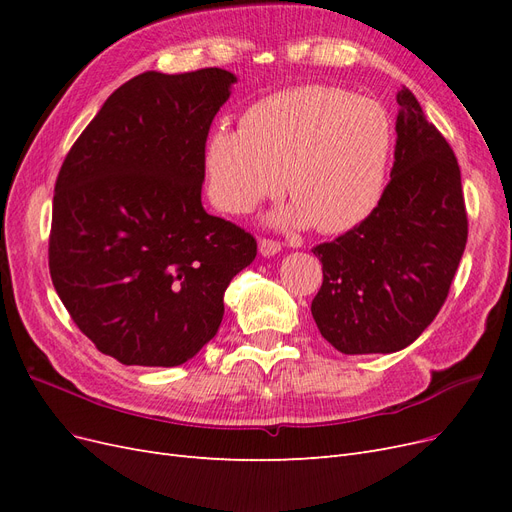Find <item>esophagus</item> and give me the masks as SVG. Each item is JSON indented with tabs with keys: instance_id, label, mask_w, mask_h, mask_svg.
I'll return each mask as SVG.
<instances>
[{
	"instance_id": "obj_1",
	"label": "esophagus",
	"mask_w": 512,
	"mask_h": 512,
	"mask_svg": "<svg viewBox=\"0 0 512 512\" xmlns=\"http://www.w3.org/2000/svg\"><path fill=\"white\" fill-rule=\"evenodd\" d=\"M258 250H260L262 256H275L277 252L282 250V245H280V241H273V239L262 237V239L258 241Z\"/></svg>"
}]
</instances>
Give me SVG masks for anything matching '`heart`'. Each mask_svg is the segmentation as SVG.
Listing matches in <instances>:
<instances>
[{
    "label": "heart",
    "instance_id": "b5f03b06",
    "mask_svg": "<svg viewBox=\"0 0 512 512\" xmlns=\"http://www.w3.org/2000/svg\"><path fill=\"white\" fill-rule=\"evenodd\" d=\"M393 123L384 108L333 85H299L252 102L239 130L215 128L203 149L211 205L245 215L284 188L286 220L324 235L363 224L386 188Z\"/></svg>",
    "mask_w": 512,
    "mask_h": 512
}]
</instances>
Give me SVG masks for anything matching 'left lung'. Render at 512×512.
<instances>
[{
  "mask_svg": "<svg viewBox=\"0 0 512 512\" xmlns=\"http://www.w3.org/2000/svg\"><path fill=\"white\" fill-rule=\"evenodd\" d=\"M391 181L374 213L314 247L322 286L312 316L344 354L410 346L444 305L468 241L455 153L410 89L397 94Z\"/></svg>",
  "mask_w": 512,
  "mask_h": 512,
  "instance_id": "8db88e82",
  "label": "left lung"
}]
</instances>
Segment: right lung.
<instances>
[{
	"instance_id": "obj_1",
	"label": "right lung",
	"mask_w": 512,
	"mask_h": 512,
	"mask_svg": "<svg viewBox=\"0 0 512 512\" xmlns=\"http://www.w3.org/2000/svg\"><path fill=\"white\" fill-rule=\"evenodd\" d=\"M235 74L143 72L89 121L53 194L49 271L76 327L123 365L175 367L218 333L256 239L203 209V149Z\"/></svg>"
}]
</instances>
